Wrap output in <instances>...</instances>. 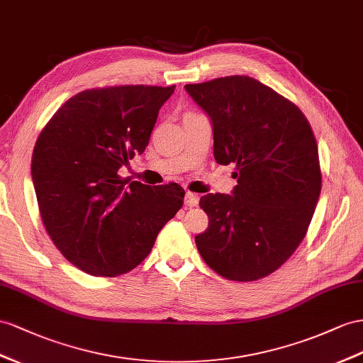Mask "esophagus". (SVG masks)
<instances>
[{
	"label": "esophagus",
	"mask_w": 363,
	"mask_h": 363,
	"mask_svg": "<svg viewBox=\"0 0 363 363\" xmlns=\"http://www.w3.org/2000/svg\"><path fill=\"white\" fill-rule=\"evenodd\" d=\"M199 203V196L196 193H191V191H187L185 193V206L187 207H196Z\"/></svg>",
	"instance_id": "34e87169"
}]
</instances>
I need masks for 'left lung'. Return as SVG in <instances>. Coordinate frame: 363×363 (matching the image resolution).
<instances>
[{
	"label": "left lung",
	"mask_w": 363,
	"mask_h": 363,
	"mask_svg": "<svg viewBox=\"0 0 363 363\" xmlns=\"http://www.w3.org/2000/svg\"><path fill=\"white\" fill-rule=\"evenodd\" d=\"M185 90L211 119L216 162L238 170L233 197L201 198L208 228L194 242L222 277L257 281L288 261L314 215L322 174L311 125L290 99L250 77Z\"/></svg>",
	"instance_id": "obj_1"
}]
</instances>
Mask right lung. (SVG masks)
<instances>
[{
  "mask_svg": "<svg viewBox=\"0 0 363 363\" xmlns=\"http://www.w3.org/2000/svg\"><path fill=\"white\" fill-rule=\"evenodd\" d=\"M174 86H115L77 93L40 133L32 179L43 224L70 264L91 276L128 273L152 252L184 203L178 184L121 179L141 155Z\"/></svg>",
  "mask_w": 363,
  "mask_h": 363,
  "instance_id": "right-lung-1",
  "label": "right lung"
}]
</instances>
